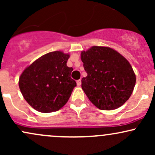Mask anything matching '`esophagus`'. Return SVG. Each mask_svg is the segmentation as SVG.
<instances>
[{
    "label": "esophagus",
    "instance_id": "34e87169",
    "mask_svg": "<svg viewBox=\"0 0 155 155\" xmlns=\"http://www.w3.org/2000/svg\"><path fill=\"white\" fill-rule=\"evenodd\" d=\"M76 84H77L78 86H81V79L77 80V81H76Z\"/></svg>",
    "mask_w": 155,
    "mask_h": 155
}]
</instances>
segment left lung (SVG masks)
Instances as JSON below:
<instances>
[{
	"mask_svg": "<svg viewBox=\"0 0 155 155\" xmlns=\"http://www.w3.org/2000/svg\"><path fill=\"white\" fill-rule=\"evenodd\" d=\"M81 59L87 74L81 79V88L101 110L120 107L130 97L136 75L125 58L106 47H92L81 51Z\"/></svg>",
	"mask_w": 155,
	"mask_h": 155,
	"instance_id": "obj_1",
	"label": "left lung"
}]
</instances>
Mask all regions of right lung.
Here are the masks:
<instances>
[{
  "label": "right lung",
  "mask_w": 155,
  "mask_h": 155,
  "mask_svg": "<svg viewBox=\"0 0 155 155\" xmlns=\"http://www.w3.org/2000/svg\"><path fill=\"white\" fill-rule=\"evenodd\" d=\"M69 54L60 51L43 55L21 74L19 87L27 102L36 111H58L68 101L76 82L67 66Z\"/></svg>",
  "instance_id": "obj_1"
}]
</instances>
